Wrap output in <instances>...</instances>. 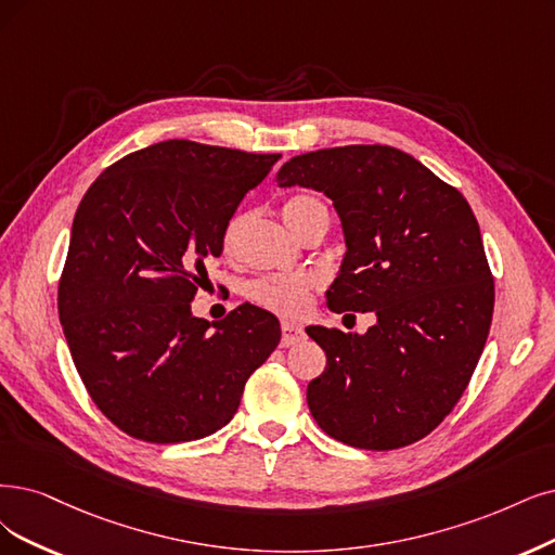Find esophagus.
Listing matches in <instances>:
<instances>
[{
  "mask_svg": "<svg viewBox=\"0 0 555 555\" xmlns=\"http://www.w3.org/2000/svg\"><path fill=\"white\" fill-rule=\"evenodd\" d=\"M306 338L304 326L297 322H283L281 324V347H291Z\"/></svg>",
  "mask_w": 555,
  "mask_h": 555,
  "instance_id": "esophagus-1",
  "label": "esophagus"
}]
</instances>
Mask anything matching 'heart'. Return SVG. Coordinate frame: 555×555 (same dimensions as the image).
I'll use <instances>...</instances> for the list:
<instances>
[{"mask_svg": "<svg viewBox=\"0 0 555 555\" xmlns=\"http://www.w3.org/2000/svg\"><path fill=\"white\" fill-rule=\"evenodd\" d=\"M322 208V203L315 196H293L291 201L283 203L281 215L288 229L297 235L301 223L311 217L313 210ZM240 231V219H235L223 235V249L233 251L235 240ZM315 285V279L311 274H285V276H260L246 283V297L256 301L267 311H274L279 315H301L309 309L311 291Z\"/></svg>", "mask_w": 555, "mask_h": 555, "instance_id": "obj_1", "label": "heart"}]
</instances>
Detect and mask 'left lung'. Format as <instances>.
Returning a JSON list of instances; mask_svg holds the SVG:
<instances>
[{
	"mask_svg": "<svg viewBox=\"0 0 555 555\" xmlns=\"http://www.w3.org/2000/svg\"><path fill=\"white\" fill-rule=\"evenodd\" d=\"M279 188L334 201L345 256L334 313H375L365 334L309 326L326 354L306 402L326 435L365 450L423 439L450 414L485 350L494 279L466 198L391 146L304 153Z\"/></svg>",
	"mask_w": 555,
	"mask_h": 555,
	"instance_id": "obj_1",
	"label": "left lung"
}]
</instances>
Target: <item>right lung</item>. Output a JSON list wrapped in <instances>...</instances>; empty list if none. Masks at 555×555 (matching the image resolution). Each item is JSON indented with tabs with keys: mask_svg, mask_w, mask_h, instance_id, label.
Instances as JSON below:
<instances>
[{
	"mask_svg": "<svg viewBox=\"0 0 555 555\" xmlns=\"http://www.w3.org/2000/svg\"><path fill=\"white\" fill-rule=\"evenodd\" d=\"M279 157L169 139L112 164L81 198L59 320L89 396L130 437L217 433L276 350L279 320L258 306L210 324L190 304L240 201Z\"/></svg>",
	"mask_w": 555,
	"mask_h": 555,
	"instance_id": "1",
	"label": "right lung"
}]
</instances>
